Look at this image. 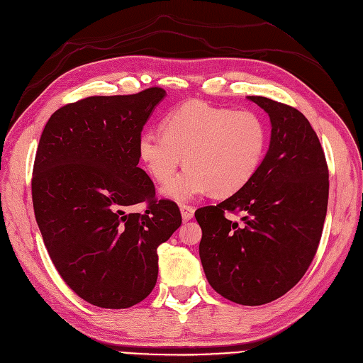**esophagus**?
Masks as SVG:
<instances>
[{"mask_svg":"<svg viewBox=\"0 0 363 363\" xmlns=\"http://www.w3.org/2000/svg\"><path fill=\"white\" fill-rule=\"evenodd\" d=\"M181 216H182V220L184 221H189L194 217V209L189 205H182L181 206Z\"/></svg>","mask_w":363,"mask_h":363,"instance_id":"esophagus-1","label":"esophagus"}]
</instances>
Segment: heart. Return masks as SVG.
Instances as JSON below:
<instances>
[{
    "label": "heart",
    "instance_id": "1",
    "mask_svg": "<svg viewBox=\"0 0 363 363\" xmlns=\"http://www.w3.org/2000/svg\"><path fill=\"white\" fill-rule=\"evenodd\" d=\"M266 146L267 128L257 113L193 100L164 118L163 131H142L138 155L160 184H166L184 160L189 167L161 193L190 202L209 191L227 197L242 190L257 173Z\"/></svg>",
    "mask_w": 363,
    "mask_h": 363
}]
</instances>
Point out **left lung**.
<instances>
[{
    "label": "left lung",
    "mask_w": 363,
    "mask_h": 363,
    "mask_svg": "<svg viewBox=\"0 0 363 363\" xmlns=\"http://www.w3.org/2000/svg\"><path fill=\"white\" fill-rule=\"evenodd\" d=\"M271 119V142L254 178L217 206L196 211L200 260L211 287L232 302H272L299 283L320 242L329 172L315 131L298 109L250 96ZM225 211H244L240 225Z\"/></svg>",
    "instance_id": "obj_1"
}]
</instances>
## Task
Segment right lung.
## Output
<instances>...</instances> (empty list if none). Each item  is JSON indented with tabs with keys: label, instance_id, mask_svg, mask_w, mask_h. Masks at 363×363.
Instances as JSON below:
<instances>
[{
	"label": "right lung",
	"instance_id": "1",
	"mask_svg": "<svg viewBox=\"0 0 363 363\" xmlns=\"http://www.w3.org/2000/svg\"><path fill=\"white\" fill-rule=\"evenodd\" d=\"M164 97L147 88L62 106L38 142L31 189L43 242L65 284L100 308H130L152 291L157 248L182 223L138 167V139ZM142 201L145 213L129 211Z\"/></svg>",
	"mask_w": 363,
	"mask_h": 363
}]
</instances>
